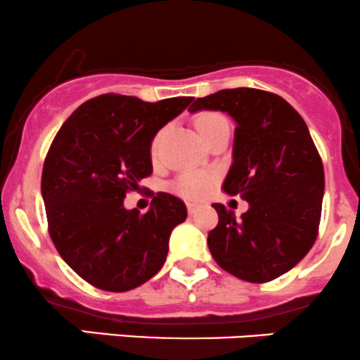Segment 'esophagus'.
<instances>
[{
    "instance_id": "obj_1",
    "label": "esophagus",
    "mask_w": 360,
    "mask_h": 360,
    "mask_svg": "<svg viewBox=\"0 0 360 360\" xmlns=\"http://www.w3.org/2000/svg\"><path fill=\"white\" fill-rule=\"evenodd\" d=\"M187 212L191 213V215H194V213L198 212V205H195V202H187Z\"/></svg>"
}]
</instances>
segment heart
I'll return each instance as SVG.
<instances>
[{
  "mask_svg": "<svg viewBox=\"0 0 360 360\" xmlns=\"http://www.w3.org/2000/svg\"><path fill=\"white\" fill-rule=\"evenodd\" d=\"M222 122H227V120L224 119L222 115L213 112H202L199 113V115H195L194 119L195 131H198L199 136L202 138V141H205V138ZM161 141L162 133H159L158 136L154 138V141H152V154L154 155L159 152ZM217 180H219V176L213 172H187L175 180L173 191L179 192L180 195H184V198L187 199H202L213 191V187L217 185Z\"/></svg>",
  "mask_w": 360,
  "mask_h": 360,
  "instance_id": "heart-1",
  "label": "heart"
}]
</instances>
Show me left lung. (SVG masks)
<instances>
[{
	"mask_svg": "<svg viewBox=\"0 0 360 360\" xmlns=\"http://www.w3.org/2000/svg\"><path fill=\"white\" fill-rule=\"evenodd\" d=\"M226 112L236 122L233 165L222 188L248 210L215 202L219 224L208 233L217 264L236 278L271 282L290 271L316 240L323 199V166L308 126L289 103L259 89H226L192 103Z\"/></svg>",
	"mask_w": 360,
	"mask_h": 360,
	"instance_id": "left-lung-1",
	"label": "left lung"
}]
</instances>
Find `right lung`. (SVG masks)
I'll return each mask as SVG.
<instances>
[{"mask_svg": "<svg viewBox=\"0 0 360 360\" xmlns=\"http://www.w3.org/2000/svg\"><path fill=\"white\" fill-rule=\"evenodd\" d=\"M191 101L103 94L78 106L56 134L41 173L49 233L64 262L91 285L126 292L165 264L169 234L187 219L184 201L159 192L140 215L124 198L152 173L155 134Z\"/></svg>", "mask_w": 360, "mask_h": 360, "instance_id": "obj_1", "label": "right lung"}]
</instances>
